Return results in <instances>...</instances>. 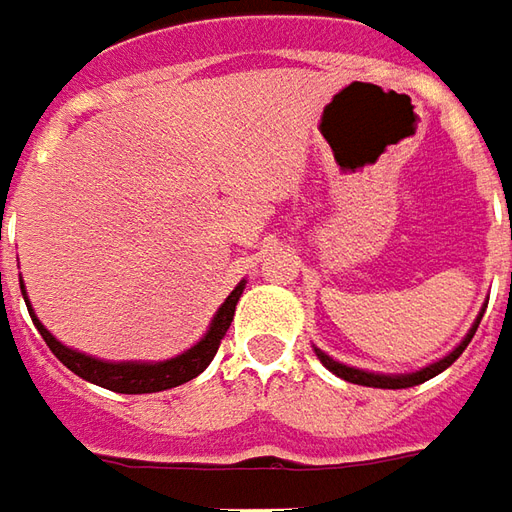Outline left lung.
Listing matches in <instances>:
<instances>
[{
  "label": "left lung",
  "instance_id": "left-lung-1",
  "mask_svg": "<svg viewBox=\"0 0 512 512\" xmlns=\"http://www.w3.org/2000/svg\"><path fill=\"white\" fill-rule=\"evenodd\" d=\"M482 315H485V310L476 315V321H473V327L468 329V335L459 341V344L445 355V358L434 360V363H428V366H423V369H417V372H408V375H383V372H366V369H358V366H346V363H341V360L329 358L324 349H318L315 346V355H318V360L327 366L332 375H338L341 380H346V383H358V386H372V389H408V386H417V383H425V380H431V377H437L440 372H445L451 363H454L462 352H465V346L471 344L473 332H476V327H479V321H482Z\"/></svg>",
  "mask_w": 512,
  "mask_h": 512
}]
</instances>
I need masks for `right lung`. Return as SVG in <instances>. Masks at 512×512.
Masks as SVG:
<instances>
[{
	"label": "right lung",
	"instance_id": "1",
	"mask_svg": "<svg viewBox=\"0 0 512 512\" xmlns=\"http://www.w3.org/2000/svg\"><path fill=\"white\" fill-rule=\"evenodd\" d=\"M242 290H245V279L239 281V284L233 287L231 296L222 301V307H219L214 318H211L205 335H202L200 341L191 346V349H185L183 355H174V358L168 360H101L92 358L87 352H78V349H70V346L61 344L56 335L36 318V312L30 307V298L24 293L22 281L24 304H27L30 318H33V324H36V329L41 332L44 344L50 346V352L78 377H84L89 383L104 386L109 392L118 394L166 392V389L183 386L188 380H194L197 375H202V372L208 369V363L214 360L216 349H219V341L225 338V332L231 327L233 312H236V301L242 298Z\"/></svg>",
	"mask_w": 512,
	"mask_h": 512
}]
</instances>
